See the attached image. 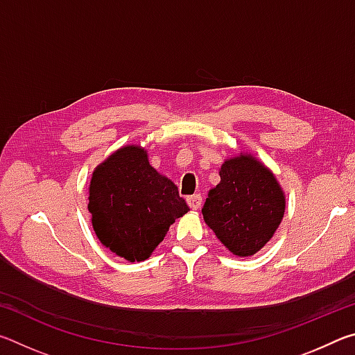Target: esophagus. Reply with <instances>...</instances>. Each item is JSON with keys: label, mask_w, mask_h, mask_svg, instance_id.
Returning a JSON list of instances; mask_svg holds the SVG:
<instances>
[{"label": "esophagus", "mask_w": 355, "mask_h": 355, "mask_svg": "<svg viewBox=\"0 0 355 355\" xmlns=\"http://www.w3.org/2000/svg\"><path fill=\"white\" fill-rule=\"evenodd\" d=\"M188 205L192 209H199L200 205H202V196L200 194H194V196L188 197Z\"/></svg>", "instance_id": "34e87169"}]
</instances>
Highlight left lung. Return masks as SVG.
Returning <instances> with one entry per match:
<instances>
[{"mask_svg": "<svg viewBox=\"0 0 355 355\" xmlns=\"http://www.w3.org/2000/svg\"><path fill=\"white\" fill-rule=\"evenodd\" d=\"M220 183L209 189L203 219L238 257L257 254L274 236L285 213V194L274 173L249 153L227 159Z\"/></svg>", "mask_w": 355, "mask_h": 355, "instance_id": "left-lung-1", "label": "left lung"}]
</instances>
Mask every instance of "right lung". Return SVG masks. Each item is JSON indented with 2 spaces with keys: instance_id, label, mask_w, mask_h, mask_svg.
<instances>
[{
  "instance_id": "right-lung-1",
  "label": "right lung",
  "mask_w": 355,
  "mask_h": 355,
  "mask_svg": "<svg viewBox=\"0 0 355 355\" xmlns=\"http://www.w3.org/2000/svg\"><path fill=\"white\" fill-rule=\"evenodd\" d=\"M87 208L100 243L131 263L147 260L189 211L177 186L150 166L139 146L119 148L95 167Z\"/></svg>"
}]
</instances>
